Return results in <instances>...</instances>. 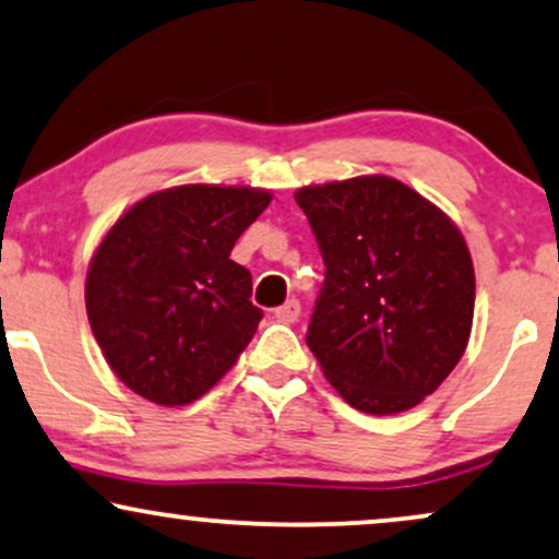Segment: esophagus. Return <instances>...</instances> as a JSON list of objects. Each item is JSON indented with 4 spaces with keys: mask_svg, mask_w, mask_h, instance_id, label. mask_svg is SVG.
<instances>
[{
    "mask_svg": "<svg viewBox=\"0 0 559 559\" xmlns=\"http://www.w3.org/2000/svg\"><path fill=\"white\" fill-rule=\"evenodd\" d=\"M299 314H301V304L296 301V299H288L286 304H281V307L275 309V320L286 322V324H292V322L299 320Z\"/></svg>",
    "mask_w": 559,
    "mask_h": 559,
    "instance_id": "esophagus-1",
    "label": "esophagus"
}]
</instances>
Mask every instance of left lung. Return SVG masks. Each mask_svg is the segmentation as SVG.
I'll return each instance as SVG.
<instances>
[{"instance_id":"1","label":"left lung","mask_w":559,"mask_h":559,"mask_svg":"<svg viewBox=\"0 0 559 559\" xmlns=\"http://www.w3.org/2000/svg\"><path fill=\"white\" fill-rule=\"evenodd\" d=\"M324 260L307 345L350 407L420 405L464 356L475 265L462 231L405 182L361 175L294 193Z\"/></svg>"}]
</instances>
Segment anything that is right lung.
<instances>
[{"label":"right lung","instance_id":"1","mask_svg":"<svg viewBox=\"0 0 559 559\" xmlns=\"http://www.w3.org/2000/svg\"><path fill=\"white\" fill-rule=\"evenodd\" d=\"M263 188L178 186L141 198L97 245L84 304L116 377L154 405L203 397L237 364L263 312L231 260L271 203Z\"/></svg>","mask_w":559,"mask_h":559}]
</instances>
